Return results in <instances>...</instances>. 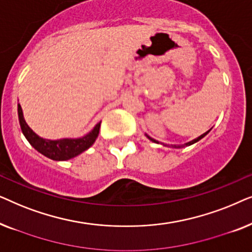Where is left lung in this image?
I'll return each mask as SVG.
<instances>
[{
  "instance_id": "1",
  "label": "left lung",
  "mask_w": 252,
  "mask_h": 252,
  "mask_svg": "<svg viewBox=\"0 0 252 252\" xmlns=\"http://www.w3.org/2000/svg\"><path fill=\"white\" fill-rule=\"evenodd\" d=\"M210 130H211V129H209V130H208V132H205L204 134H202V135H199L198 137H196V139H194V140L189 141V142H187V143H185V144H181V146H179V144H178V146H177V144H171V146H167V144H164V143H161V144H163V146L170 147V148H177V149H178V148H185V147L191 146V144H194V143H196V142H198V141H199V140H201V139H203V137H204V136L206 135V134H208V133L210 132ZM146 136H147V137H148V139H149L150 141H153V142H155V143H160V142H159V141H157V140H155V139H153V137H150L149 135H148V134H146Z\"/></svg>"
}]
</instances>
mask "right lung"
<instances>
[{
  "mask_svg": "<svg viewBox=\"0 0 252 252\" xmlns=\"http://www.w3.org/2000/svg\"><path fill=\"white\" fill-rule=\"evenodd\" d=\"M18 118L20 128L24 135H25L26 140L29 141L31 146L34 149L39 151L40 154H42L43 156L53 160H68L71 158L77 157L78 155H80L89 149L94 142L97 139L98 133H99V127H101V122L97 123L95 125L91 132L86 134V135L81 137H77V139H60V140H48L43 139L37 135L35 132H33V129L27 125L24 118L23 109L18 103Z\"/></svg>",
  "mask_w": 252,
  "mask_h": 252,
  "instance_id": "obj_1",
  "label": "right lung"
}]
</instances>
